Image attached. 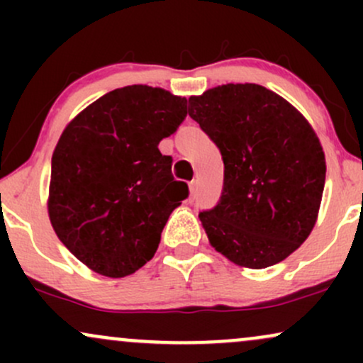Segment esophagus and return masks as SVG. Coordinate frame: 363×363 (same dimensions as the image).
<instances>
[{"label": "esophagus", "mask_w": 363, "mask_h": 363, "mask_svg": "<svg viewBox=\"0 0 363 363\" xmlns=\"http://www.w3.org/2000/svg\"><path fill=\"white\" fill-rule=\"evenodd\" d=\"M196 189H198V184H196V181H191V182H189V193H191V198H194V196H196Z\"/></svg>", "instance_id": "esophagus-1"}]
</instances>
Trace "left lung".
I'll return each instance as SVG.
<instances>
[{"mask_svg": "<svg viewBox=\"0 0 363 363\" xmlns=\"http://www.w3.org/2000/svg\"><path fill=\"white\" fill-rule=\"evenodd\" d=\"M187 112L225 165L218 205L199 213L210 244L242 268L289 257L314 228L326 181V158L309 121L256 83L193 95Z\"/></svg>", "mask_w": 363, "mask_h": 363, "instance_id": "1", "label": "left lung"}]
</instances>
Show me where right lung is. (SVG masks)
<instances>
[{
  "label": "right lung",
  "instance_id": "obj_1",
  "mask_svg": "<svg viewBox=\"0 0 363 363\" xmlns=\"http://www.w3.org/2000/svg\"><path fill=\"white\" fill-rule=\"evenodd\" d=\"M186 97L129 85L102 95L65 128L52 153L49 220L91 272L123 278L147 264L187 198L158 143L187 116Z\"/></svg>",
  "mask_w": 363,
  "mask_h": 363
}]
</instances>
